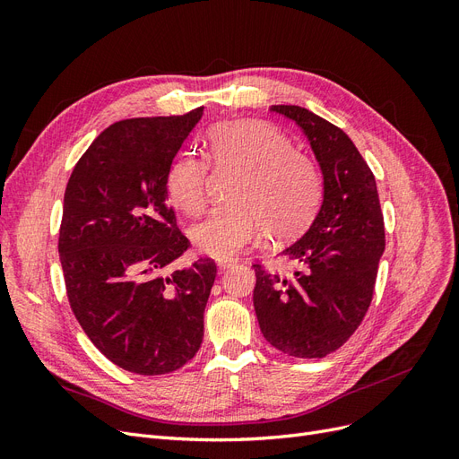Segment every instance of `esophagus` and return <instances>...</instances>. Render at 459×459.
I'll list each match as a JSON object with an SVG mask.
<instances>
[{
    "mask_svg": "<svg viewBox=\"0 0 459 459\" xmlns=\"http://www.w3.org/2000/svg\"><path fill=\"white\" fill-rule=\"evenodd\" d=\"M216 264H218L220 270H228V268L235 266V264H238V260H235V258H220Z\"/></svg>",
    "mask_w": 459,
    "mask_h": 459,
    "instance_id": "obj_1",
    "label": "esophagus"
}]
</instances>
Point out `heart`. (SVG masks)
Returning a JSON list of instances; mask_svg holds the SVG:
<instances>
[{"instance_id":"1","label":"heart","mask_w":459,"mask_h":459,"mask_svg":"<svg viewBox=\"0 0 459 459\" xmlns=\"http://www.w3.org/2000/svg\"><path fill=\"white\" fill-rule=\"evenodd\" d=\"M206 152L214 164H235L245 176L233 191L235 204L216 206L189 230L199 251L228 258L260 239L307 228L322 203V176L316 164L293 151L289 137L268 124L224 122L206 134ZM208 162L195 152H179L166 172V195L186 214L204 206Z\"/></svg>"}]
</instances>
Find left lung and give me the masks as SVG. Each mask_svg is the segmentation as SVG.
Wrapping results in <instances>:
<instances>
[{
  "mask_svg": "<svg viewBox=\"0 0 459 459\" xmlns=\"http://www.w3.org/2000/svg\"><path fill=\"white\" fill-rule=\"evenodd\" d=\"M297 122L324 176V201L312 226L281 251L289 275L255 264V312L264 339L295 358H324L351 339L371 304L385 251L375 176L352 140L312 110L272 105Z\"/></svg>",
  "mask_w": 459,
  "mask_h": 459,
  "instance_id": "1",
  "label": "left lung"
}]
</instances>
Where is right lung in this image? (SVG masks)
I'll use <instances>...</instances> for the list:
<instances>
[{
  "instance_id": "add662e5",
  "label": "right lung",
  "mask_w": 459,
  "mask_h": 459,
  "mask_svg": "<svg viewBox=\"0 0 459 459\" xmlns=\"http://www.w3.org/2000/svg\"><path fill=\"white\" fill-rule=\"evenodd\" d=\"M203 117L115 122L95 137L66 184L59 256L71 308L118 368L164 375L203 342L216 264L169 272L189 239L178 230L164 179Z\"/></svg>"
}]
</instances>
